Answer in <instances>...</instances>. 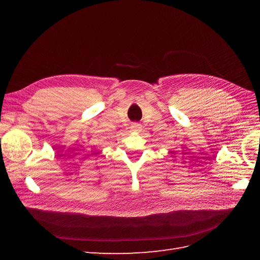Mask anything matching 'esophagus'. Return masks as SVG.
I'll return each mask as SVG.
<instances>
[{"label":"esophagus","mask_w":260,"mask_h":260,"mask_svg":"<svg viewBox=\"0 0 260 260\" xmlns=\"http://www.w3.org/2000/svg\"><path fill=\"white\" fill-rule=\"evenodd\" d=\"M131 129H132L133 131H141V130H142V125H141V124L138 123V122H135V123H132Z\"/></svg>","instance_id":"obj_1"}]
</instances>
